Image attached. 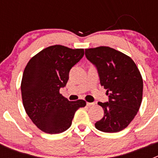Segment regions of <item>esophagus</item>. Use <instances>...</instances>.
<instances>
[{
  "label": "esophagus",
  "instance_id": "1",
  "mask_svg": "<svg viewBox=\"0 0 158 158\" xmlns=\"http://www.w3.org/2000/svg\"><path fill=\"white\" fill-rule=\"evenodd\" d=\"M94 104V103H89V102H87V103H86V105H87L88 107H91V106H93Z\"/></svg>",
  "mask_w": 158,
  "mask_h": 158
}]
</instances>
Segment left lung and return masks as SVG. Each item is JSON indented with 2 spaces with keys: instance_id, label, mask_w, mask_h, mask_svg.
Here are the masks:
<instances>
[{
  "instance_id": "obj_1",
  "label": "left lung",
  "mask_w": 158,
  "mask_h": 158,
  "mask_svg": "<svg viewBox=\"0 0 158 158\" xmlns=\"http://www.w3.org/2000/svg\"><path fill=\"white\" fill-rule=\"evenodd\" d=\"M85 56L96 67L100 85L108 96V101L98 103L104 114L95 127L106 133L121 131L133 120L142 103L140 72L130 57L108 47L85 49Z\"/></svg>"
}]
</instances>
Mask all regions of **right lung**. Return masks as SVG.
Here are the masks:
<instances>
[{
	"instance_id": "obj_1",
	"label": "right lung",
	"mask_w": 158,
	"mask_h": 158,
	"mask_svg": "<svg viewBox=\"0 0 158 158\" xmlns=\"http://www.w3.org/2000/svg\"><path fill=\"white\" fill-rule=\"evenodd\" d=\"M84 49L51 46L38 53L23 71L21 94L29 118L43 132L59 134L70 127L77 110L85 101H69L59 93L71 68L84 56Z\"/></svg>"
}]
</instances>
